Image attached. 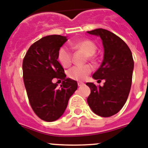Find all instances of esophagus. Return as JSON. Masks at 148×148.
<instances>
[{
  "label": "esophagus",
  "mask_w": 148,
  "mask_h": 148,
  "mask_svg": "<svg viewBox=\"0 0 148 148\" xmlns=\"http://www.w3.org/2000/svg\"><path fill=\"white\" fill-rule=\"evenodd\" d=\"M77 85H78V86H84L85 84L82 82H77Z\"/></svg>",
  "instance_id": "34e87169"
}]
</instances>
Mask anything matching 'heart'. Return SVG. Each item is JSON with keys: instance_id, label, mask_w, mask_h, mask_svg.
I'll return each instance as SVG.
<instances>
[{"instance_id": "b5f03b06", "label": "heart", "mask_w": 148, "mask_h": 148, "mask_svg": "<svg viewBox=\"0 0 148 148\" xmlns=\"http://www.w3.org/2000/svg\"><path fill=\"white\" fill-rule=\"evenodd\" d=\"M72 49L79 50L87 55L89 60L92 59V55L97 51V46L93 41L90 40H77L69 42ZM58 59L61 66L68 68L72 62V53L66 46H62L59 49L58 54ZM92 71V67L90 65L82 66H74L68 71L69 78L77 81H82L86 79L89 74Z\"/></svg>"}]
</instances>
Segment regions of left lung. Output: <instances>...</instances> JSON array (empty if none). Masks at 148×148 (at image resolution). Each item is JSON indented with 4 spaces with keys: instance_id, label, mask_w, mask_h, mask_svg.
I'll use <instances>...</instances> for the list:
<instances>
[{
    "instance_id": "left-lung-1",
    "label": "left lung",
    "mask_w": 148,
    "mask_h": 148,
    "mask_svg": "<svg viewBox=\"0 0 148 148\" xmlns=\"http://www.w3.org/2000/svg\"><path fill=\"white\" fill-rule=\"evenodd\" d=\"M87 32L102 39L103 61L93 78L106 80L102 87H97L92 82L86 83L90 88L88 104L98 116H111L122 109L130 93L134 66L132 53L119 37L106 29H97Z\"/></svg>"
}]
</instances>
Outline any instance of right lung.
<instances>
[{
	"mask_svg": "<svg viewBox=\"0 0 148 148\" xmlns=\"http://www.w3.org/2000/svg\"><path fill=\"white\" fill-rule=\"evenodd\" d=\"M66 40L58 34L43 37L29 47L23 60V78L30 106L46 122L59 119L77 89V81L66 78L58 61V51ZM54 78L63 81L60 89L53 82Z\"/></svg>",
	"mask_w": 148,
	"mask_h": 148,
	"instance_id": "obj_1",
	"label": "right lung"
}]
</instances>
